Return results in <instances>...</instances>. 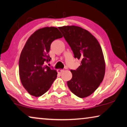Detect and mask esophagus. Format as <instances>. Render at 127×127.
Listing matches in <instances>:
<instances>
[{"instance_id":"obj_1","label":"esophagus","mask_w":127,"mask_h":127,"mask_svg":"<svg viewBox=\"0 0 127 127\" xmlns=\"http://www.w3.org/2000/svg\"><path fill=\"white\" fill-rule=\"evenodd\" d=\"M57 71H58V72L59 73H61L62 72H63L64 71V69H58L57 70Z\"/></svg>"}]
</instances>
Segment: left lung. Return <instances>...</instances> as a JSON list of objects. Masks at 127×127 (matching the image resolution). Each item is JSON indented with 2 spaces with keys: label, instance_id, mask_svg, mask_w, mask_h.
Masks as SVG:
<instances>
[{
  "label": "left lung",
  "instance_id": "obj_1",
  "mask_svg": "<svg viewBox=\"0 0 127 127\" xmlns=\"http://www.w3.org/2000/svg\"><path fill=\"white\" fill-rule=\"evenodd\" d=\"M71 47L74 58L80 65L71 70L72 77L67 86L79 97L84 98L95 91L103 81L105 64L103 51L97 40L90 32L75 26L58 27Z\"/></svg>",
  "mask_w": 127,
  "mask_h": 127
}]
</instances>
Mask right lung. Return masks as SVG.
I'll use <instances>...</instances> for the list:
<instances>
[{"label":"right lung","mask_w":127,"mask_h":127,"mask_svg":"<svg viewBox=\"0 0 127 127\" xmlns=\"http://www.w3.org/2000/svg\"><path fill=\"white\" fill-rule=\"evenodd\" d=\"M63 36L57 28L44 27L36 31L27 40L20 54L19 71L22 84L31 95L45 94L57 77V72L47 65L52 42Z\"/></svg>","instance_id":"add662e5"}]
</instances>
